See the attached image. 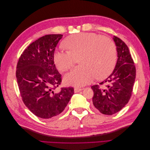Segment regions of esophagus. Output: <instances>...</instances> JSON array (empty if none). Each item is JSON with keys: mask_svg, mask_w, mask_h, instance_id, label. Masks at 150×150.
<instances>
[{"mask_svg": "<svg viewBox=\"0 0 150 150\" xmlns=\"http://www.w3.org/2000/svg\"><path fill=\"white\" fill-rule=\"evenodd\" d=\"M83 90V89L82 88H74V93H78L79 91H81Z\"/></svg>", "mask_w": 150, "mask_h": 150, "instance_id": "1", "label": "esophagus"}]
</instances>
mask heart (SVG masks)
<instances>
[{"label":"heart","instance_id":"1","mask_svg":"<svg viewBox=\"0 0 150 150\" xmlns=\"http://www.w3.org/2000/svg\"><path fill=\"white\" fill-rule=\"evenodd\" d=\"M64 44L69 51L57 50L53 56L57 69H69L79 59L81 65L64 76L67 85L81 87L91 83L95 78L104 79L115 67L116 49L110 39L95 33H81L69 36Z\"/></svg>","mask_w":150,"mask_h":150}]
</instances>
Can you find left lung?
<instances>
[{
    "label": "left lung",
    "mask_w": 150,
    "mask_h": 150,
    "mask_svg": "<svg viewBox=\"0 0 150 150\" xmlns=\"http://www.w3.org/2000/svg\"><path fill=\"white\" fill-rule=\"evenodd\" d=\"M117 59L115 69L108 78L99 83L104 86L94 85L93 106L102 114L112 115L120 111L128 103L133 91L136 78V68L126 44L114 36Z\"/></svg>",
    "instance_id": "obj_1"
}]
</instances>
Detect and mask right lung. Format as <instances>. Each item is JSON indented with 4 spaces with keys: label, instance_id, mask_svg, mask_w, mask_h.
<instances>
[{
    "label": "right lung",
    "instance_id": "right-lung-1",
    "mask_svg": "<svg viewBox=\"0 0 150 150\" xmlns=\"http://www.w3.org/2000/svg\"><path fill=\"white\" fill-rule=\"evenodd\" d=\"M62 34H49L31 43L21 54L16 78L25 105L38 117L50 119L61 113L74 94L72 87L54 90L61 83L53 56Z\"/></svg>",
    "mask_w": 150,
    "mask_h": 150
}]
</instances>
